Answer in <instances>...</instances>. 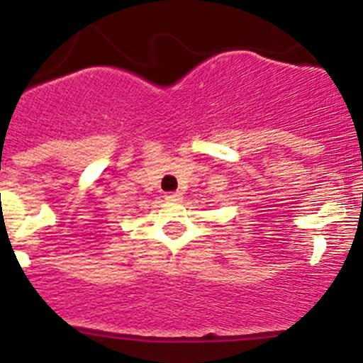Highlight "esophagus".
I'll list each match as a JSON object with an SVG mask.
<instances>
[{"label":"esophagus","mask_w":363,"mask_h":363,"mask_svg":"<svg viewBox=\"0 0 363 363\" xmlns=\"http://www.w3.org/2000/svg\"><path fill=\"white\" fill-rule=\"evenodd\" d=\"M181 199H182V195L179 191L167 193V195H164V200H168V202H179Z\"/></svg>","instance_id":"1"}]
</instances>
